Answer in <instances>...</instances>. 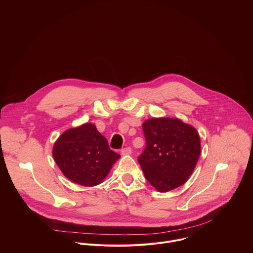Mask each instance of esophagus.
<instances>
[{"mask_svg": "<svg viewBox=\"0 0 253 253\" xmlns=\"http://www.w3.org/2000/svg\"><path fill=\"white\" fill-rule=\"evenodd\" d=\"M121 153H122L123 155H130V154L132 153V150H131L130 147H126V148H123V149L121 150Z\"/></svg>", "mask_w": 253, "mask_h": 253, "instance_id": "1", "label": "esophagus"}]
</instances>
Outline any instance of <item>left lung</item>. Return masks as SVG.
<instances>
[{
    "instance_id": "8db88e82",
    "label": "left lung",
    "mask_w": 253,
    "mask_h": 253,
    "mask_svg": "<svg viewBox=\"0 0 253 253\" xmlns=\"http://www.w3.org/2000/svg\"><path fill=\"white\" fill-rule=\"evenodd\" d=\"M142 128L146 147L138 162L147 181L159 192L183 185L201 151L196 129L176 118H151Z\"/></svg>"
}]
</instances>
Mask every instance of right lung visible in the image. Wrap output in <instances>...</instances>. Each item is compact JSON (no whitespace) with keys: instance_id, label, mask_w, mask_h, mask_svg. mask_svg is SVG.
<instances>
[{"instance_id":"obj_1","label":"right lung","mask_w":253,"mask_h":253,"mask_svg":"<svg viewBox=\"0 0 253 253\" xmlns=\"http://www.w3.org/2000/svg\"><path fill=\"white\" fill-rule=\"evenodd\" d=\"M53 157L70 181L91 187L100 184L120 155L92 123L65 131L55 142Z\"/></svg>"}]
</instances>
